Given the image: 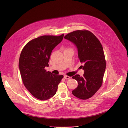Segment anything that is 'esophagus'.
<instances>
[{"mask_svg": "<svg viewBox=\"0 0 128 128\" xmlns=\"http://www.w3.org/2000/svg\"><path fill=\"white\" fill-rule=\"evenodd\" d=\"M70 78V77L68 76H67V75H64V78L65 79H68Z\"/></svg>", "mask_w": 128, "mask_h": 128, "instance_id": "1", "label": "esophagus"}]
</instances>
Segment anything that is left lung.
I'll list each match as a JSON object with an SVG mask.
<instances>
[{
	"mask_svg": "<svg viewBox=\"0 0 128 128\" xmlns=\"http://www.w3.org/2000/svg\"><path fill=\"white\" fill-rule=\"evenodd\" d=\"M64 38L76 46L78 58L84 71L83 76H73L78 83L72 91L76 97L87 100L92 97L102 85L106 68V62L102 46L98 39L88 30H76Z\"/></svg>",
	"mask_w": 128,
	"mask_h": 128,
	"instance_id": "left-lung-1",
	"label": "left lung"
}]
</instances>
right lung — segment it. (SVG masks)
Masks as SVG:
<instances>
[{
	"instance_id": "1",
	"label": "right lung",
	"mask_w": 128,
	"mask_h": 128,
	"mask_svg": "<svg viewBox=\"0 0 128 128\" xmlns=\"http://www.w3.org/2000/svg\"><path fill=\"white\" fill-rule=\"evenodd\" d=\"M64 36L38 37L28 42L20 53L18 68L23 83L30 93L40 100L53 96L64 77L44 69L49 66L52 50L62 42Z\"/></svg>"
}]
</instances>
